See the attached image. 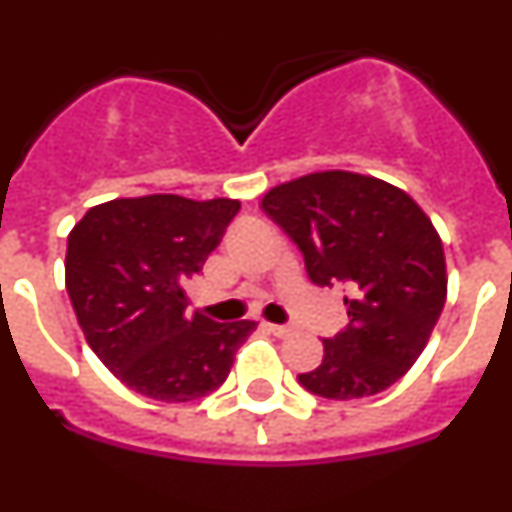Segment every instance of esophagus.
<instances>
[{"label":"esophagus","mask_w":512,"mask_h":512,"mask_svg":"<svg viewBox=\"0 0 512 512\" xmlns=\"http://www.w3.org/2000/svg\"><path fill=\"white\" fill-rule=\"evenodd\" d=\"M266 330H269V333H274V336H279V338H287V336H292V328H289V325L266 323Z\"/></svg>","instance_id":"34e87169"}]
</instances>
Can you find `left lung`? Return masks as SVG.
<instances>
[{
  "mask_svg": "<svg viewBox=\"0 0 512 512\" xmlns=\"http://www.w3.org/2000/svg\"><path fill=\"white\" fill-rule=\"evenodd\" d=\"M266 215L300 246L320 287H348V325L325 338L323 364L300 384L328 400L387 390L423 354L446 302V256L431 217L405 189L356 171L277 184Z\"/></svg>",
  "mask_w": 512,
  "mask_h": 512,
  "instance_id": "obj_1",
  "label": "left lung"
}]
</instances>
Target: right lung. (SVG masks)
<instances>
[{
	"label": "right lung",
	"mask_w": 512,
	"mask_h": 512,
	"mask_svg": "<svg viewBox=\"0 0 512 512\" xmlns=\"http://www.w3.org/2000/svg\"><path fill=\"white\" fill-rule=\"evenodd\" d=\"M241 202L146 194L94 205L69 233L66 289L84 338L125 387L189 402L228 379L253 320L215 323L187 312V282Z\"/></svg>",
	"instance_id": "obj_1"
}]
</instances>
